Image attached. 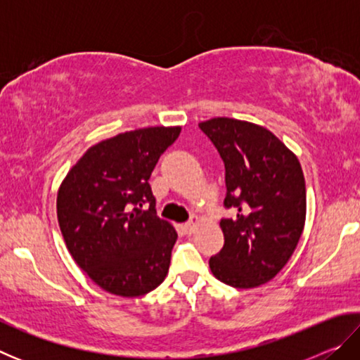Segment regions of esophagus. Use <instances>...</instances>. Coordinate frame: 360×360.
<instances>
[{
    "mask_svg": "<svg viewBox=\"0 0 360 360\" xmlns=\"http://www.w3.org/2000/svg\"><path fill=\"white\" fill-rule=\"evenodd\" d=\"M195 227H197V221H188L186 222L184 225H182V229H184V231L187 235H191L195 231Z\"/></svg>",
    "mask_w": 360,
    "mask_h": 360,
    "instance_id": "1",
    "label": "esophagus"
}]
</instances>
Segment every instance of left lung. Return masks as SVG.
<instances>
[{
  "instance_id": "1",
  "label": "left lung",
  "mask_w": 360,
  "mask_h": 360,
  "mask_svg": "<svg viewBox=\"0 0 360 360\" xmlns=\"http://www.w3.org/2000/svg\"><path fill=\"white\" fill-rule=\"evenodd\" d=\"M225 167L224 248L210 259L219 281L251 289L275 278L300 240L307 188L298 158L270 130L216 117L198 124Z\"/></svg>"
}]
</instances>
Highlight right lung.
Wrapping results in <instances>:
<instances>
[{"instance_id": "add662e5", "label": "right lung", "mask_w": 360, "mask_h": 360, "mask_svg": "<svg viewBox=\"0 0 360 360\" xmlns=\"http://www.w3.org/2000/svg\"><path fill=\"white\" fill-rule=\"evenodd\" d=\"M179 133L181 127H149L95 144L58 188L66 248L114 295H144L167 276L178 233L155 214L149 178ZM146 204L149 210H142Z\"/></svg>"}]
</instances>
